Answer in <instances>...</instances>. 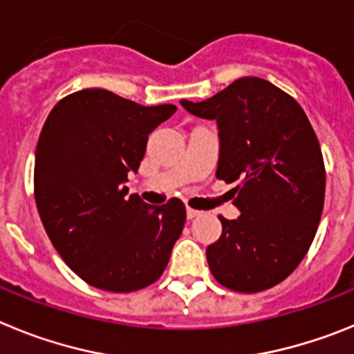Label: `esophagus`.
Segmentation results:
<instances>
[{
  "instance_id": "esophagus-1",
  "label": "esophagus",
  "mask_w": 354,
  "mask_h": 354,
  "mask_svg": "<svg viewBox=\"0 0 354 354\" xmlns=\"http://www.w3.org/2000/svg\"><path fill=\"white\" fill-rule=\"evenodd\" d=\"M200 214H202V212L196 211V209H193V207H187V209H186L187 220H193V218H196V216H200Z\"/></svg>"
}]
</instances>
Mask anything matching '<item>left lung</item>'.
I'll return each mask as SVG.
<instances>
[{
    "mask_svg": "<svg viewBox=\"0 0 354 354\" xmlns=\"http://www.w3.org/2000/svg\"><path fill=\"white\" fill-rule=\"evenodd\" d=\"M216 120V177L234 187L237 220L220 216L207 246L212 277L236 292H261L286 280L310 248L323 214L324 171L317 136L301 106L261 77H241L202 102L180 101Z\"/></svg>",
    "mask_w": 354,
    "mask_h": 354,
    "instance_id": "8db88e82",
    "label": "left lung"
}]
</instances>
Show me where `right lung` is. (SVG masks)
Here are the masks:
<instances>
[{
  "instance_id": "add662e5",
  "label": "right lung",
  "mask_w": 354,
  "mask_h": 354,
  "mask_svg": "<svg viewBox=\"0 0 354 354\" xmlns=\"http://www.w3.org/2000/svg\"><path fill=\"white\" fill-rule=\"evenodd\" d=\"M102 88L64 97L51 109L35 150V202L56 252L81 280L109 292L154 283L186 221L179 198L162 205L127 196L147 140L175 113Z\"/></svg>"
}]
</instances>
